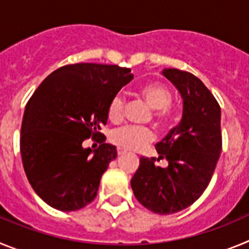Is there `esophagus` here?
Wrapping results in <instances>:
<instances>
[{"label": "esophagus", "mask_w": 249, "mask_h": 249, "mask_svg": "<svg viewBox=\"0 0 249 249\" xmlns=\"http://www.w3.org/2000/svg\"><path fill=\"white\" fill-rule=\"evenodd\" d=\"M124 153H126V151H124V149H118L117 151L118 156H122V155H124Z\"/></svg>", "instance_id": "1"}]
</instances>
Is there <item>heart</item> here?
Segmentation results:
<instances>
[{"mask_svg":"<svg viewBox=\"0 0 249 249\" xmlns=\"http://www.w3.org/2000/svg\"><path fill=\"white\" fill-rule=\"evenodd\" d=\"M137 96L149 108L153 109V121L158 126H167L173 118V109L171 103L173 94L166 85L160 82H148L141 86ZM124 98L114 96L107 107V118L112 123H120L123 120ZM155 140V135L149 128L126 126L112 132L111 142L122 149L140 151Z\"/></svg>","mask_w":249,"mask_h":249,"instance_id":"1","label":"heart"}]
</instances>
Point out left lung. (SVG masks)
Returning a JSON list of instances; mask_svg holds the SVG:
<instances>
[{"label":"left lung","mask_w":249,"mask_h":249,"mask_svg":"<svg viewBox=\"0 0 249 249\" xmlns=\"http://www.w3.org/2000/svg\"><path fill=\"white\" fill-rule=\"evenodd\" d=\"M163 74L183 98L181 122L156 144L169 167L141 157L131 187L147 210L169 214L195 203L210 184L222 151L221 107L195 74L177 68H164Z\"/></svg>","instance_id":"8db88e82"}]
</instances>
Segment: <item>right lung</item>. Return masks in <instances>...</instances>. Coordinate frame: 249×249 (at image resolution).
I'll return each instance as SVG.
<instances>
[{
	"label": "right lung",
	"instance_id": "add662e5",
	"mask_svg": "<svg viewBox=\"0 0 249 249\" xmlns=\"http://www.w3.org/2000/svg\"><path fill=\"white\" fill-rule=\"evenodd\" d=\"M133 78L129 68L100 63L66 65L43 80L26 105L21 157L35 192L58 211L71 212L91 203L116 147L105 143L101 127L107 107ZM92 137L101 144L83 149Z\"/></svg>",
	"mask_w": 249,
	"mask_h": 249
}]
</instances>
